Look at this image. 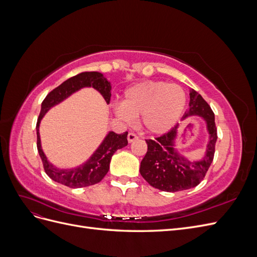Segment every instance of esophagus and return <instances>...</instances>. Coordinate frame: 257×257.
Wrapping results in <instances>:
<instances>
[{"label": "esophagus", "mask_w": 257, "mask_h": 257, "mask_svg": "<svg viewBox=\"0 0 257 257\" xmlns=\"http://www.w3.org/2000/svg\"><path fill=\"white\" fill-rule=\"evenodd\" d=\"M136 139H138V136L136 135V134H134V133H128V135H127V141H128V143H133V142H135Z\"/></svg>", "instance_id": "34e87169"}]
</instances>
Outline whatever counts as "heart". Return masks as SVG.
Masks as SVG:
<instances>
[{
  "label": "heart",
  "mask_w": 257,
  "mask_h": 257,
  "mask_svg": "<svg viewBox=\"0 0 257 257\" xmlns=\"http://www.w3.org/2000/svg\"><path fill=\"white\" fill-rule=\"evenodd\" d=\"M186 93L181 85L164 81H143L128 87L114 112L121 120L139 115V124L154 135L165 134L181 118Z\"/></svg>",
  "instance_id": "b5f03b06"
}]
</instances>
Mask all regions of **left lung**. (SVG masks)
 Masks as SVG:
<instances>
[{
	"label": "left lung",
	"instance_id": "1",
	"mask_svg": "<svg viewBox=\"0 0 257 257\" xmlns=\"http://www.w3.org/2000/svg\"><path fill=\"white\" fill-rule=\"evenodd\" d=\"M190 108L182 116H200L206 123L208 143L201 160L190 161L177 150L176 139L179 124L168 133L155 139H147L148 151L141 163L139 172L153 188L165 192H178L195 188L206 176L213 161L217 139L214 113L200 94L190 89Z\"/></svg>",
	"mask_w": 257,
	"mask_h": 257
}]
</instances>
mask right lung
Here are the masks:
<instances>
[{"label": "right lung", "instance_id": "add662e5", "mask_svg": "<svg viewBox=\"0 0 257 257\" xmlns=\"http://www.w3.org/2000/svg\"><path fill=\"white\" fill-rule=\"evenodd\" d=\"M94 88L105 98L108 104L111 96V84L106 77L98 72H84L76 75L72 78L61 83L58 88L53 89L45 97L42 103L41 113L36 123L37 133V150L42 159L46 174L53 181L68 186L72 189L84 188V186L98 183L106 176L109 170V164L113 153L127 146V132L122 134H116L109 132L104 138V141L98 146L91 157L83 164L73 168H58L48 161L41 144L40 124L44 115L48 112L50 108L63 102L64 99L71 96L73 93L79 91L82 88Z\"/></svg>", "mask_w": 257, "mask_h": 257}]
</instances>
